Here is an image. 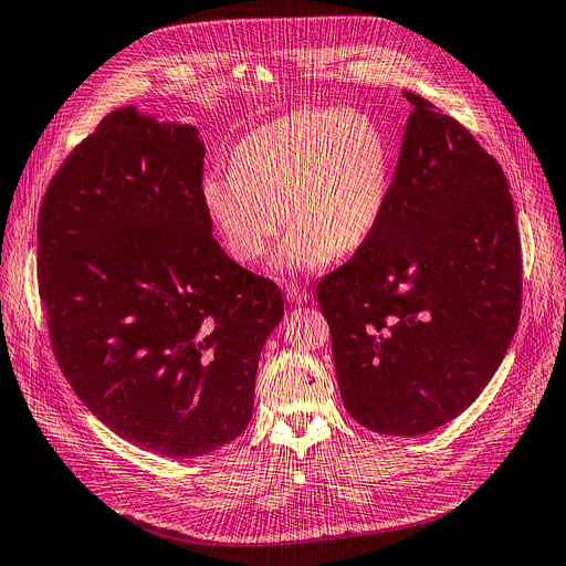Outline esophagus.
<instances>
[{
    "instance_id": "obj_1",
    "label": "esophagus",
    "mask_w": 566,
    "mask_h": 566,
    "mask_svg": "<svg viewBox=\"0 0 566 566\" xmlns=\"http://www.w3.org/2000/svg\"><path fill=\"white\" fill-rule=\"evenodd\" d=\"M285 296L290 303H294V306H301V303H306L311 298V292L301 285H287Z\"/></svg>"
}]
</instances>
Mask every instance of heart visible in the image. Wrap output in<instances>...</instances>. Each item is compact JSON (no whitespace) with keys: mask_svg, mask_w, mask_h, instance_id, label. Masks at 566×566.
Listing matches in <instances>:
<instances>
[{"mask_svg":"<svg viewBox=\"0 0 566 566\" xmlns=\"http://www.w3.org/2000/svg\"><path fill=\"white\" fill-rule=\"evenodd\" d=\"M233 169L210 171L201 199L229 253L258 263L281 229L274 251L281 274H313L335 253L358 251L376 231L389 192V149L363 113L328 106L298 108L233 149Z\"/></svg>","mask_w":566,"mask_h":566,"instance_id":"b5f03b06","label":"heart"}]
</instances>
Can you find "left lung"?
<instances>
[{"label":"left lung","mask_w":566,"mask_h":566,"mask_svg":"<svg viewBox=\"0 0 566 566\" xmlns=\"http://www.w3.org/2000/svg\"><path fill=\"white\" fill-rule=\"evenodd\" d=\"M412 104L374 235L317 285L339 397L397 438L464 412L496 374L521 315V242L507 179L467 128Z\"/></svg>","instance_id":"1"}]
</instances>
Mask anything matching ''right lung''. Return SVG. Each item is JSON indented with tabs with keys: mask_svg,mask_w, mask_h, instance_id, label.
<instances>
[{
	"mask_svg": "<svg viewBox=\"0 0 566 566\" xmlns=\"http://www.w3.org/2000/svg\"><path fill=\"white\" fill-rule=\"evenodd\" d=\"M206 147L126 106L61 165L38 214V285L76 397L126 442L197 458L249 426L276 283L212 238Z\"/></svg>",
	"mask_w": 566,
	"mask_h": 566,
	"instance_id": "right-lung-1",
	"label": "right lung"
}]
</instances>
